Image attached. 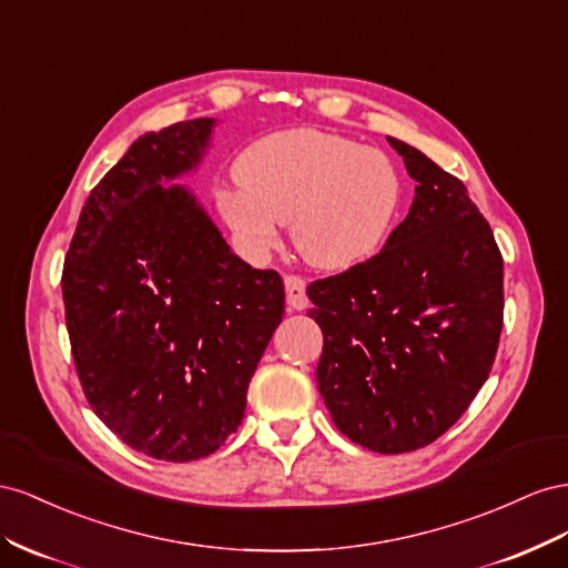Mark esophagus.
<instances>
[{
	"instance_id": "obj_1",
	"label": "esophagus",
	"mask_w": 568,
	"mask_h": 568,
	"mask_svg": "<svg viewBox=\"0 0 568 568\" xmlns=\"http://www.w3.org/2000/svg\"><path fill=\"white\" fill-rule=\"evenodd\" d=\"M285 295H287V304L297 312L310 306V297H306V283L302 275H293V273L285 275Z\"/></svg>"
}]
</instances>
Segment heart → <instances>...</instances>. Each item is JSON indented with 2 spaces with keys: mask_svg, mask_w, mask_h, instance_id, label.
Instances as JSON below:
<instances>
[{
  "mask_svg": "<svg viewBox=\"0 0 568 568\" xmlns=\"http://www.w3.org/2000/svg\"><path fill=\"white\" fill-rule=\"evenodd\" d=\"M233 178L240 190H221L216 206L242 252L268 256L278 223H290L297 252L321 271H347L376 256L402 204L390 159L316 128L252 142L235 159Z\"/></svg>",
  "mask_w": 568,
  "mask_h": 568,
  "instance_id": "heart-1",
  "label": "heart"
}]
</instances>
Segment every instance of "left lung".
I'll return each mask as SVG.
<instances>
[{"mask_svg": "<svg viewBox=\"0 0 568 568\" xmlns=\"http://www.w3.org/2000/svg\"><path fill=\"white\" fill-rule=\"evenodd\" d=\"M416 181L407 219L368 262L310 283L318 393L337 430L381 455L437 440L488 381L505 262L457 175L387 138Z\"/></svg>", "mask_w": 568, "mask_h": 568, "instance_id": "8db88e82", "label": "left lung"}]
</instances>
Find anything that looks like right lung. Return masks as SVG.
<instances>
[{
  "label": "right lung",
  "mask_w": 568,
  "mask_h": 568,
  "mask_svg": "<svg viewBox=\"0 0 568 568\" xmlns=\"http://www.w3.org/2000/svg\"><path fill=\"white\" fill-rule=\"evenodd\" d=\"M212 119L148 133L90 192L63 262L71 354L92 412L142 455L194 462L245 416L285 312L283 278L231 252L185 187Z\"/></svg>",
  "instance_id": "right-lung-1"
}]
</instances>
